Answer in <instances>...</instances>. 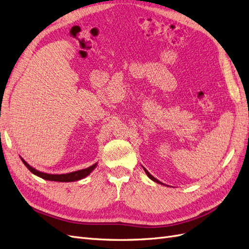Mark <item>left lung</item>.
Returning <instances> with one entry per match:
<instances>
[{
	"mask_svg": "<svg viewBox=\"0 0 249 249\" xmlns=\"http://www.w3.org/2000/svg\"><path fill=\"white\" fill-rule=\"evenodd\" d=\"M142 167H143V166H142ZM143 170H144V171H145V173H146V175H147V177H148V178H149L150 179H152V180H154V182H156V183H158V184H161V185H163V183H161V182H160V180H158V179H157L156 178H154V177H153L152 175H150V173H149V172H148V171H147V170H146V169H145L144 167H143Z\"/></svg>",
	"mask_w": 249,
	"mask_h": 249,
	"instance_id": "obj_1",
	"label": "left lung"
}]
</instances>
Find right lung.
I'll use <instances>...</instances> for the list:
<instances>
[{
    "label": "right lung",
    "mask_w": 249,
    "mask_h": 249,
    "mask_svg": "<svg viewBox=\"0 0 249 249\" xmlns=\"http://www.w3.org/2000/svg\"><path fill=\"white\" fill-rule=\"evenodd\" d=\"M19 158H20V160L22 161V163L26 165V167L32 173H34L35 176L39 177L43 179H47V180H54V182H64V183L76 182V180H80L82 178H86L87 176H89L90 173L92 172V170L97 166V163H95V164L91 165V166H89L85 169H80V170L69 172V173H62V175H53V173H47V172H42V171L35 169L34 167L30 166V165L24 159H22L21 157H19Z\"/></svg>",
    "instance_id": "add662e5"
}]
</instances>
